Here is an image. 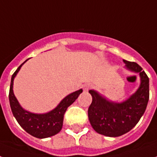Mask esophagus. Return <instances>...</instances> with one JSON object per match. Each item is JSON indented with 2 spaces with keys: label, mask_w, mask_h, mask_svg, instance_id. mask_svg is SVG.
I'll list each match as a JSON object with an SVG mask.
<instances>
[{
  "label": "esophagus",
  "mask_w": 157,
  "mask_h": 157,
  "mask_svg": "<svg viewBox=\"0 0 157 157\" xmlns=\"http://www.w3.org/2000/svg\"><path fill=\"white\" fill-rule=\"evenodd\" d=\"M91 87H92L91 85H90V84H86V85H84V87H83V89H84V90H85V91H87V90H90V89Z\"/></svg>",
  "instance_id": "obj_1"
}]
</instances>
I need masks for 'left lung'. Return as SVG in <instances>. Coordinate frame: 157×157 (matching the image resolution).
Instances as JSON below:
<instances>
[{
    "label": "left lung",
    "mask_w": 157,
    "mask_h": 157,
    "mask_svg": "<svg viewBox=\"0 0 157 157\" xmlns=\"http://www.w3.org/2000/svg\"><path fill=\"white\" fill-rule=\"evenodd\" d=\"M127 69L140 76L138 90L122 103L109 101L94 90H90L93 101L88 109L89 119L98 133L117 137L130 132L144 114L149 99V78L137 63L123 60Z\"/></svg>",
    "instance_id": "left-lung-1"
}]
</instances>
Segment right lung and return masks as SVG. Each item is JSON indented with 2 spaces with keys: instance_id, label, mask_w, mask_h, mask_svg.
I'll return each instance as SVG.
<instances>
[{
  "instance_id": "1",
  "label": "right lung",
  "mask_w": 157,
  "mask_h": 157,
  "mask_svg": "<svg viewBox=\"0 0 157 157\" xmlns=\"http://www.w3.org/2000/svg\"><path fill=\"white\" fill-rule=\"evenodd\" d=\"M25 61H27V59ZM25 61L24 63H25ZM24 63L17 67V69L13 74L10 83L9 99L11 110L17 123L25 132L34 137L39 139L48 138L56 135L62 129L63 121V115L67 107L74 102L79 95L82 93V90H79L72 94L67 95L61 101L60 103L53 110L47 114H38L28 112L21 107L18 101L15 98L13 92V79L18 72Z\"/></svg>"
}]
</instances>
